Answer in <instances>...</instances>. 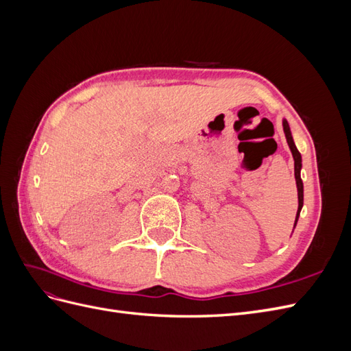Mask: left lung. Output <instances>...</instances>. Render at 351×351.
Returning <instances> with one entry per match:
<instances>
[{
	"label": "left lung",
	"instance_id": "1",
	"mask_svg": "<svg viewBox=\"0 0 351 351\" xmlns=\"http://www.w3.org/2000/svg\"><path fill=\"white\" fill-rule=\"evenodd\" d=\"M282 127H284V133H285L287 143H289L290 151H291L293 158H294V177H295V184H297V195H299V209H297L295 222H294V227H295L297 221H299V215H300L302 206H303V182H302V177H300L302 155H300L299 151H297V147H295V145H294L293 136H291V132H290V125H289V123H287V120H282Z\"/></svg>",
	"mask_w": 351,
	"mask_h": 351
}]
</instances>
